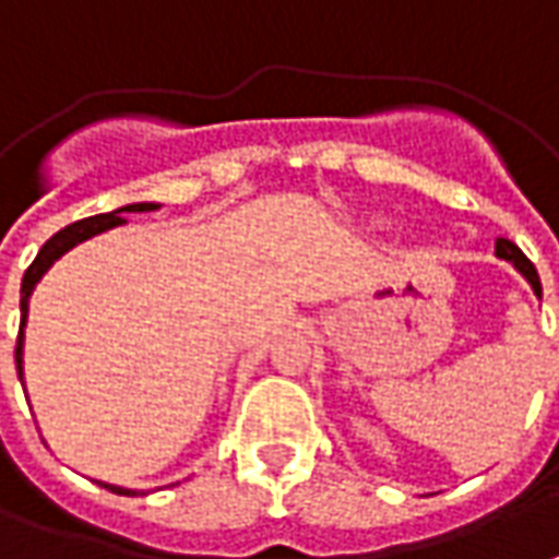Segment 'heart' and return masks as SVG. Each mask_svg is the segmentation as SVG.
Masks as SVG:
<instances>
[{"label": "heart", "instance_id": "1", "mask_svg": "<svg viewBox=\"0 0 559 559\" xmlns=\"http://www.w3.org/2000/svg\"><path fill=\"white\" fill-rule=\"evenodd\" d=\"M374 224H378V226H384V224H388V221H381V217H378V221H374Z\"/></svg>", "mask_w": 559, "mask_h": 559}]
</instances>
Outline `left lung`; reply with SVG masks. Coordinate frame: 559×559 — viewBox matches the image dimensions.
Returning a JSON list of instances; mask_svg holds the SVG:
<instances>
[{
	"label": "left lung",
	"mask_w": 559,
	"mask_h": 559,
	"mask_svg": "<svg viewBox=\"0 0 559 559\" xmlns=\"http://www.w3.org/2000/svg\"><path fill=\"white\" fill-rule=\"evenodd\" d=\"M497 257H499V260H506V263H511V266L518 269V272H521V275H524V278H526V284L533 287V293H536L538 299H542V281H538L536 266H533V263L526 260L524 251H521V248H518L514 241L499 239L497 241Z\"/></svg>",
	"instance_id": "1"
}]
</instances>
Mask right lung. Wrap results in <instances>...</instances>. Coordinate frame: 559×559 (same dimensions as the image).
<instances>
[{"label": "right lung", "instance_id": "1", "mask_svg": "<svg viewBox=\"0 0 559 559\" xmlns=\"http://www.w3.org/2000/svg\"><path fill=\"white\" fill-rule=\"evenodd\" d=\"M159 202H132V205H120L115 212L108 214H96V217H87V221H78V224L66 226L60 229L53 239L45 241V248L38 251V257L33 260V266L26 269V275H23V284H21V335H17V350H14V357H17V374H21V384H23V330H26V318H29V296H33L35 284L48 275V269L66 257V253L78 248L81 241L93 239V236H103L108 229H115V226H123L127 224V217L123 214H132V212H157ZM105 490H111L117 497H139L144 490H130V487H117V484H105L99 481Z\"/></svg>", "mask_w": 559, "mask_h": 559}]
</instances>
